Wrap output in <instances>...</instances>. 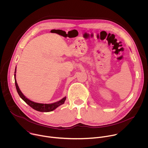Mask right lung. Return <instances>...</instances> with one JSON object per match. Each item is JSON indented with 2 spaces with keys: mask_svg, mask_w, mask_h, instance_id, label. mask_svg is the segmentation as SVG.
<instances>
[{
  "mask_svg": "<svg viewBox=\"0 0 148 148\" xmlns=\"http://www.w3.org/2000/svg\"><path fill=\"white\" fill-rule=\"evenodd\" d=\"M16 73V67L15 69L14 73ZM14 81H15V85H16V88L17 93L18 94L20 98H22L27 104H28L30 107H32V108H33L34 110L37 111L44 112L52 111L54 110L55 109H56L58 107L60 106L61 105L64 103L66 99V97H65L62 99H61V100H60L56 102L52 103H37V102H33V101L29 99L28 98H27L23 94V93L21 92L20 90L19 89L18 86L17 85L16 79V74H14Z\"/></svg>",
  "mask_w": 148,
  "mask_h": 148,
  "instance_id": "right-lung-1",
  "label": "right lung"
}]
</instances>
